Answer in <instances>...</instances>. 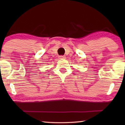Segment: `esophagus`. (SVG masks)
I'll use <instances>...</instances> for the list:
<instances>
[{"mask_svg": "<svg viewBox=\"0 0 125 125\" xmlns=\"http://www.w3.org/2000/svg\"><path fill=\"white\" fill-rule=\"evenodd\" d=\"M60 59H65V56H59Z\"/></svg>", "mask_w": 125, "mask_h": 125, "instance_id": "esophagus-1", "label": "esophagus"}]
</instances>
